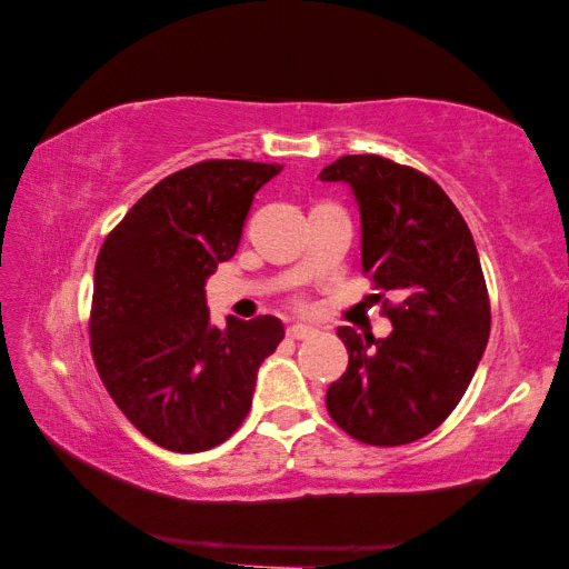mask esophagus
<instances>
[{
	"label": "esophagus",
	"instance_id": "esophagus-1",
	"mask_svg": "<svg viewBox=\"0 0 569 569\" xmlns=\"http://www.w3.org/2000/svg\"><path fill=\"white\" fill-rule=\"evenodd\" d=\"M312 335L315 330L307 328V325H290V328H287V338L290 340H305V338H312Z\"/></svg>",
	"mask_w": 569,
	"mask_h": 569
}]
</instances>
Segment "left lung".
<instances>
[{"instance_id":"8db88e82","label":"left lung","mask_w":569,"mask_h":569,"mask_svg":"<svg viewBox=\"0 0 569 569\" xmlns=\"http://www.w3.org/2000/svg\"><path fill=\"white\" fill-rule=\"evenodd\" d=\"M320 181H346L356 193L362 274L400 297L383 302L388 338L338 330L350 360L328 388V413L362 443L418 441L459 406L487 348L491 307L477 244L441 186L411 166L342 156Z\"/></svg>"}]
</instances>
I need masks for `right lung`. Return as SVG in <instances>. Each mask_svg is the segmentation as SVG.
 <instances>
[{
	"mask_svg": "<svg viewBox=\"0 0 569 569\" xmlns=\"http://www.w3.org/2000/svg\"><path fill=\"white\" fill-rule=\"evenodd\" d=\"M279 163H193L133 203L102 241L90 350L102 386L146 439L213 449L251 408L257 370L284 338L272 315L209 322L207 277L237 254L254 193Z\"/></svg>",
	"mask_w": 569,
	"mask_h": 569,
	"instance_id": "obj_1",
	"label": "right lung"
}]
</instances>
